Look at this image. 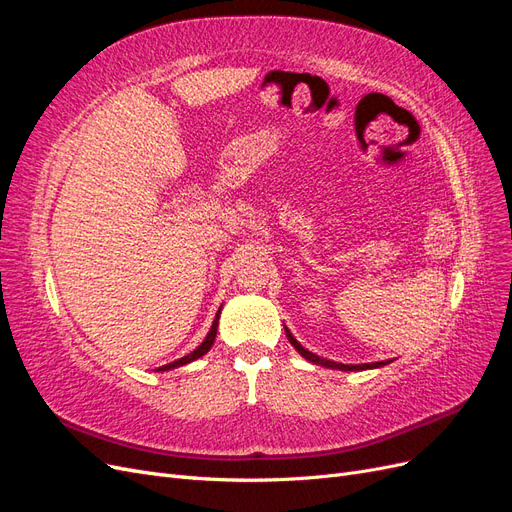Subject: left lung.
Returning a JSON list of instances; mask_svg holds the SVG:
<instances>
[{
	"instance_id": "obj_1",
	"label": "left lung",
	"mask_w": 512,
	"mask_h": 512,
	"mask_svg": "<svg viewBox=\"0 0 512 512\" xmlns=\"http://www.w3.org/2000/svg\"><path fill=\"white\" fill-rule=\"evenodd\" d=\"M284 331H286L288 342L294 346V350H297V352L303 356V359H307L309 363H314V365H322V367H329V369H339V371H363V369H378V367H384V365L393 363V361H376V363L346 365V363H337V361H331V359H322V356H318V354H314V352H309L307 348H303V346L297 342V337H294V335L288 331L286 324H284Z\"/></svg>"
}]
</instances>
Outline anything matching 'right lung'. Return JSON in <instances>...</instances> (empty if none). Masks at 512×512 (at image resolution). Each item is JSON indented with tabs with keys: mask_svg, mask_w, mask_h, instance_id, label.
<instances>
[{
	"mask_svg": "<svg viewBox=\"0 0 512 512\" xmlns=\"http://www.w3.org/2000/svg\"><path fill=\"white\" fill-rule=\"evenodd\" d=\"M220 314H222V305H220V309H218V314H215V320H213V324H211V329H209V333H207V337L203 339V344H200L194 352H190V354H185V356H181V359H177V361H173V363H166V365H162V367H158L156 371H170V369H177V367H183V365H188V363H192V361H196V359H200V356H205L209 350H211V346H213V342H215V335H218V324H220Z\"/></svg>",
	"mask_w": 512,
	"mask_h": 512,
	"instance_id": "add662e5",
	"label": "right lung"
}]
</instances>
